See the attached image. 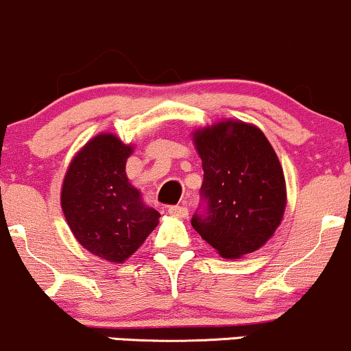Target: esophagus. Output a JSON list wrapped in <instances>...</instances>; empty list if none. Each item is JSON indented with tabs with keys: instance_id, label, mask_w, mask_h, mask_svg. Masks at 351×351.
Here are the masks:
<instances>
[{
	"instance_id": "esophagus-1",
	"label": "esophagus",
	"mask_w": 351,
	"mask_h": 351,
	"mask_svg": "<svg viewBox=\"0 0 351 351\" xmlns=\"http://www.w3.org/2000/svg\"><path fill=\"white\" fill-rule=\"evenodd\" d=\"M168 213L173 215V217L186 218L188 217V208L186 206H180V205H173V206H168Z\"/></svg>"
}]
</instances>
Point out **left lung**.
Listing matches in <instances>:
<instances>
[{"mask_svg":"<svg viewBox=\"0 0 351 351\" xmlns=\"http://www.w3.org/2000/svg\"><path fill=\"white\" fill-rule=\"evenodd\" d=\"M203 165V208L193 228L225 258L256 252L282 221L287 190L282 165L263 132L221 121L195 132Z\"/></svg>","mask_w":351,"mask_h":351,"instance_id":"left-lung-1","label":"left lung"}]
</instances>
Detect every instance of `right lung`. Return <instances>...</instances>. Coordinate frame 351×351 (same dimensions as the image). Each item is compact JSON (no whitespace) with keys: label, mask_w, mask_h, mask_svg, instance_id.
I'll use <instances>...</instances> for the list:
<instances>
[{"label":"right lung","mask_w":351,"mask_h":351,"mask_svg":"<svg viewBox=\"0 0 351 351\" xmlns=\"http://www.w3.org/2000/svg\"><path fill=\"white\" fill-rule=\"evenodd\" d=\"M130 155L132 146L114 134H98L73 158L61 190V208L76 240L113 263L132 256L160 218L126 178Z\"/></svg>","instance_id":"obj_1"}]
</instances>
